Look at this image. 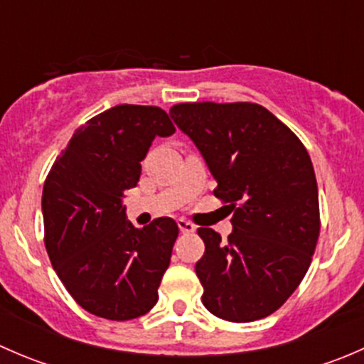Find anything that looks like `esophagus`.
<instances>
[{
  "instance_id": "1",
  "label": "esophagus",
  "mask_w": 364,
  "mask_h": 364,
  "mask_svg": "<svg viewBox=\"0 0 364 364\" xmlns=\"http://www.w3.org/2000/svg\"><path fill=\"white\" fill-rule=\"evenodd\" d=\"M178 227H179V230H181L183 234L196 232V225H193L192 222H188V220H185V218L178 220Z\"/></svg>"
}]
</instances>
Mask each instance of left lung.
<instances>
[{
  "mask_svg": "<svg viewBox=\"0 0 364 364\" xmlns=\"http://www.w3.org/2000/svg\"><path fill=\"white\" fill-rule=\"evenodd\" d=\"M171 116L204 156L232 213V234L197 232L205 252L196 264L204 306L230 322L277 311L310 267L321 232L314 165L303 142L266 107L250 102H196Z\"/></svg>",
  "mask_w": 364,
  "mask_h": 364,
  "instance_id": "1",
  "label": "left lung"
}]
</instances>
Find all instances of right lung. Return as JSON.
I'll list each match as a JSON object with an SVG mask.
<instances>
[{"label":"right lung","mask_w":364,"mask_h":364,"mask_svg":"<svg viewBox=\"0 0 364 364\" xmlns=\"http://www.w3.org/2000/svg\"><path fill=\"white\" fill-rule=\"evenodd\" d=\"M176 132L153 105H116L77 128L47 174L46 248L70 296L109 321H132L159 301L179 229L167 216L135 229L124 190L137 185L153 139Z\"/></svg>","instance_id":"1"}]
</instances>
